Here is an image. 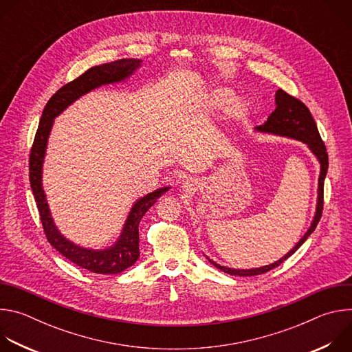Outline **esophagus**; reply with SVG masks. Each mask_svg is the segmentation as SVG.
Returning a JSON list of instances; mask_svg holds the SVG:
<instances>
[{"label": "esophagus", "mask_w": 352, "mask_h": 352, "mask_svg": "<svg viewBox=\"0 0 352 352\" xmlns=\"http://www.w3.org/2000/svg\"><path fill=\"white\" fill-rule=\"evenodd\" d=\"M182 189L184 190H192L193 189V181L192 179L182 181Z\"/></svg>", "instance_id": "esophagus-1"}]
</instances>
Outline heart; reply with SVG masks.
I'll return each mask as SVG.
<instances>
[{
	"mask_svg": "<svg viewBox=\"0 0 352 352\" xmlns=\"http://www.w3.org/2000/svg\"><path fill=\"white\" fill-rule=\"evenodd\" d=\"M234 97V91L228 87H223V86H217L210 89L204 98L205 107L208 110H221L226 106H228L231 103V100ZM246 113V104L242 100H234L230 106V116L232 118H239Z\"/></svg>",
	"mask_w": 352,
	"mask_h": 352,
	"instance_id": "1",
	"label": "heart"
}]
</instances>
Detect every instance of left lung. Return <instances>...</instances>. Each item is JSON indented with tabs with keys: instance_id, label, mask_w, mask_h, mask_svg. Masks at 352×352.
<instances>
[{
	"instance_id": "left-lung-1",
	"label": "left lung",
	"mask_w": 352,
	"mask_h": 352,
	"mask_svg": "<svg viewBox=\"0 0 352 352\" xmlns=\"http://www.w3.org/2000/svg\"><path fill=\"white\" fill-rule=\"evenodd\" d=\"M256 131L265 132V133H273V135H278V136L292 138V139L300 140L305 144H308L311 152L316 156V159L320 163L316 213H315L314 221H312L309 230L305 232V235L298 241V243L289 250L288 254H285V256H283L281 259H278L277 262H274L272 265H267L263 267H256V269H248V270L242 269L241 270V269H230L226 266H220L219 263H216L208 258L213 266H216L221 272L231 274V276H242V277L258 276V274H263V273L280 266L284 261H287L291 255H294L298 250V248L302 245L308 239V236L315 231V228L322 217V212H323V185H324V178H326L327 168H329V156L326 152V146L320 138L316 122H315L309 109L302 102H300V100L288 94L283 89H278L276 91V110L270 114V117L267 118V121L263 125L256 126Z\"/></svg>"
}]
</instances>
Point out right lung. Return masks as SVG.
<instances>
[{"instance_id": "1", "label": "right lung", "mask_w": 352, "mask_h": 352, "mask_svg": "<svg viewBox=\"0 0 352 352\" xmlns=\"http://www.w3.org/2000/svg\"><path fill=\"white\" fill-rule=\"evenodd\" d=\"M142 60L124 58L114 63H107L87 69L75 80L63 86L45 104L40 124L33 140L29 159V181L34 195L36 205L38 209L40 220L47 236V241L52 243L58 252L76 266L86 269L91 273L98 274H117L131 267L139 258V223L144 213L152 208L157 199L170 189V186L156 189L152 193L140 197L132 206L122 232L118 241L107 249H87L68 241L54 224V220L50 213L45 193L41 184L43 162L45 156L48 135L52 132L54 118L60 116L68 106L80 96L90 90L109 83H118L129 78L139 67Z\"/></svg>"}]
</instances>
